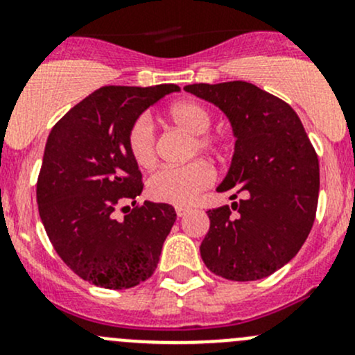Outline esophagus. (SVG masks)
I'll return each instance as SVG.
<instances>
[{
	"label": "esophagus",
	"instance_id": "1",
	"mask_svg": "<svg viewBox=\"0 0 355 355\" xmlns=\"http://www.w3.org/2000/svg\"><path fill=\"white\" fill-rule=\"evenodd\" d=\"M175 211H177V216L182 218V216H185V214H187L191 209H189V207H184V206H177L175 207Z\"/></svg>",
	"mask_w": 355,
	"mask_h": 355
}]
</instances>
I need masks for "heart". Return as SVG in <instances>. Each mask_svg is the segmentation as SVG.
Instances as JSON below:
<instances>
[{"mask_svg": "<svg viewBox=\"0 0 355 355\" xmlns=\"http://www.w3.org/2000/svg\"><path fill=\"white\" fill-rule=\"evenodd\" d=\"M168 118L184 132L194 137V149H213L216 146L213 137H207L211 128V114L202 105L194 101L175 103L168 110ZM128 151L139 166H151L156 159L155 127L148 116H141L128 130ZM213 170L204 161H192L182 166H164L149 178L148 191L153 199L159 202L189 204L200 191L213 182Z\"/></svg>", "mask_w": 355, "mask_h": 355, "instance_id": "heart-1", "label": "heart"}]
</instances>
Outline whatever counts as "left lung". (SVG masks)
Here are the masks:
<instances>
[{"instance_id":"8db88e82","label":"left lung","mask_w":355,"mask_h":355,"mask_svg":"<svg viewBox=\"0 0 355 355\" xmlns=\"http://www.w3.org/2000/svg\"><path fill=\"white\" fill-rule=\"evenodd\" d=\"M185 91L223 111L235 137L234 156L218 192L242 196L207 211L200 257L234 282L270 277L306 242L320 194V163L297 113L249 82L191 84Z\"/></svg>"}]
</instances>
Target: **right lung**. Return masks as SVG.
I'll list each match as a JSON object with an SVG mask.
<instances>
[{"label": "right lung", "mask_w": 355, "mask_h": 355, "mask_svg": "<svg viewBox=\"0 0 355 355\" xmlns=\"http://www.w3.org/2000/svg\"><path fill=\"white\" fill-rule=\"evenodd\" d=\"M175 84L106 85L75 105L53 127L37 180L39 216L63 263L82 280L123 290L155 273L175 223L173 206L149 202L123 220L113 211L142 192V175L128 151V130Z\"/></svg>", "instance_id": "add662e5"}]
</instances>
